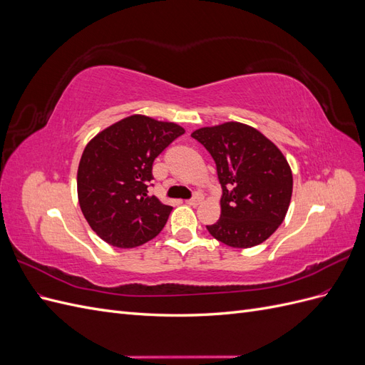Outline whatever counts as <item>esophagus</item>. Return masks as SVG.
<instances>
[{"label":"esophagus","instance_id":"1","mask_svg":"<svg viewBox=\"0 0 365 365\" xmlns=\"http://www.w3.org/2000/svg\"><path fill=\"white\" fill-rule=\"evenodd\" d=\"M201 201H202V196H201L200 193H196V195L192 197V200L185 201V204H187V205H192V207H196V205L201 204Z\"/></svg>","mask_w":365,"mask_h":365}]
</instances>
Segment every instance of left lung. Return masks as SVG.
I'll list each match as a JSON object with an SVG mask.
<instances>
[{"instance_id": "left-lung-1", "label": "left lung", "mask_w": 365, "mask_h": 365, "mask_svg": "<svg viewBox=\"0 0 365 365\" xmlns=\"http://www.w3.org/2000/svg\"><path fill=\"white\" fill-rule=\"evenodd\" d=\"M192 137L210 152L222 187L220 217L208 233L233 248L267 240L288 213L292 172L282 150L256 128L227 123L196 129Z\"/></svg>"}]
</instances>
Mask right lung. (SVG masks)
<instances>
[{
  "label": "right lung",
  "mask_w": 365,
  "mask_h": 365,
  "mask_svg": "<svg viewBox=\"0 0 365 365\" xmlns=\"http://www.w3.org/2000/svg\"><path fill=\"white\" fill-rule=\"evenodd\" d=\"M172 121L134 114L88 143L77 169V197L88 224L106 244L135 248L155 237L172 212L148 195L152 164L184 134Z\"/></svg>",
  "instance_id": "obj_1"
}]
</instances>
